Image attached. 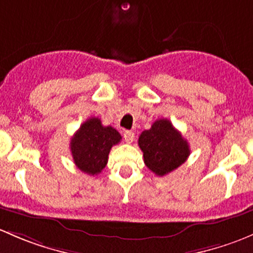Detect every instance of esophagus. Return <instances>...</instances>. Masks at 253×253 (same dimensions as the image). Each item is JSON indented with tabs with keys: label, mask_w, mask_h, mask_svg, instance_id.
<instances>
[{
	"label": "esophagus",
	"mask_w": 253,
	"mask_h": 253,
	"mask_svg": "<svg viewBox=\"0 0 253 253\" xmlns=\"http://www.w3.org/2000/svg\"><path fill=\"white\" fill-rule=\"evenodd\" d=\"M123 136H124V140H126V142H127V144H131L135 139V134L132 131H124Z\"/></svg>",
	"instance_id": "esophagus-1"
}]
</instances>
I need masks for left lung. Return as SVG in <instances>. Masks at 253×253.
<instances>
[{
	"label": "left lung",
	"instance_id": "1",
	"mask_svg": "<svg viewBox=\"0 0 253 253\" xmlns=\"http://www.w3.org/2000/svg\"><path fill=\"white\" fill-rule=\"evenodd\" d=\"M139 146L146 167L160 176L180 167L190 156L189 142L168 119H158L142 131Z\"/></svg>",
	"mask_w": 253,
	"mask_h": 253
}]
</instances>
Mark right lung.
<instances>
[{
    "label": "right lung",
    "instance_id": "1",
    "mask_svg": "<svg viewBox=\"0 0 253 253\" xmlns=\"http://www.w3.org/2000/svg\"><path fill=\"white\" fill-rule=\"evenodd\" d=\"M121 140V134L114 127L103 126L96 117L88 118L70 140L75 166L84 173L97 175L107 165L112 146L119 144Z\"/></svg>",
    "mask_w": 253,
    "mask_h": 253
}]
</instances>
